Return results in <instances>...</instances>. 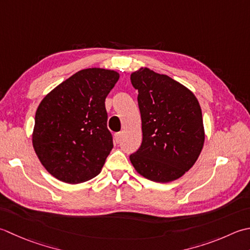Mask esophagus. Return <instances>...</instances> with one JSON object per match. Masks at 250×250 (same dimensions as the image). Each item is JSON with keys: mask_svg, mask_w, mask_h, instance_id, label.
I'll use <instances>...</instances> for the list:
<instances>
[{"mask_svg": "<svg viewBox=\"0 0 250 250\" xmlns=\"http://www.w3.org/2000/svg\"><path fill=\"white\" fill-rule=\"evenodd\" d=\"M122 135H123V132H116V134L114 135V141L116 142V144H119V142L121 141Z\"/></svg>", "mask_w": 250, "mask_h": 250, "instance_id": "esophagus-1", "label": "esophagus"}]
</instances>
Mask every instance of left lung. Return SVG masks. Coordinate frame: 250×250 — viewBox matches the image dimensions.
<instances>
[{"instance_id":"obj_1","label":"left lung","mask_w":250,"mask_h":250,"mask_svg":"<svg viewBox=\"0 0 250 250\" xmlns=\"http://www.w3.org/2000/svg\"><path fill=\"white\" fill-rule=\"evenodd\" d=\"M130 81L139 93L142 144L129 160L146 179L174 181L202 152L205 130L201 105L186 86L149 68L132 72Z\"/></svg>"}]
</instances>
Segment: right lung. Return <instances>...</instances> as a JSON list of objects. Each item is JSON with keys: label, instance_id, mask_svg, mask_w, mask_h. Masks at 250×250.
Masks as SVG:
<instances>
[{"label": "right lung", "instance_id": "1", "mask_svg": "<svg viewBox=\"0 0 250 250\" xmlns=\"http://www.w3.org/2000/svg\"><path fill=\"white\" fill-rule=\"evenodd\" d=\"M119 79L113 70H81L41 101L32 145L45 169L58 180L76 185L100 172L113 147L104 101Z\"/></svg>", "mask_w": 250, "mask_h": 250}]
</instances>
